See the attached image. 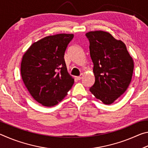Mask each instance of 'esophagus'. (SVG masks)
Returning a JSON list of instances; mask_svg holds the SVG:
<instances>
[{
  "label": "esophagus",
  "instance_id": "obj_1",
  "mask_svg": "<svg viewBox=\"0 0 148 148\" xmlns=\"http://www.w3.org/2000/svg\"><path fill=\"white\" fill-rule=\"evenodd\" d=\"M82 77H83V74H81V75H80V76H77L76 77V78L77 79V80H80V79H81L82 78Z\"/></svg>",
  "mask_w": 148,
  "mask_h": 148
}]
</instances>
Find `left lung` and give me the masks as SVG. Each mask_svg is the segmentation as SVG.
<instances>
[{
  "label": "left lung",
  "mask_w": 148,
  "mask_h": 148,
  "mask_svg": "<svg viewBox=\"0 0 148 148\" xmlns=\"http://www.w3.org/2000/svg\"><path fill=\"white\" fill-rule=\"evenodd\" d=\"M86 36L89 41L95 77L89 90L104 104H111L128 88L133 73V60L123 42L108 32L91 31Z\"/></svg>",
  "instance_id": "1"
}]
</instances>
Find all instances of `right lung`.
Returning <instances> with one entry per match:
<instances>
[{
	"label": "right lung",
	"mask_w": 148,
	"mask_h": 148,
	"mask_svg": "<svg viewBox=\"0 0 148 148\" xmlns=\"http://www.w3.org/2000/svg\"><path fill=\"white\" fill-rule=\"evenodd\" d=\"M73 37V34L46 36L32 44L23 55L22 79L33 99L44 106L58 104L73 86L64 59Z\"/></svg>",
	"instance_id": "1"
}]
</instances>
